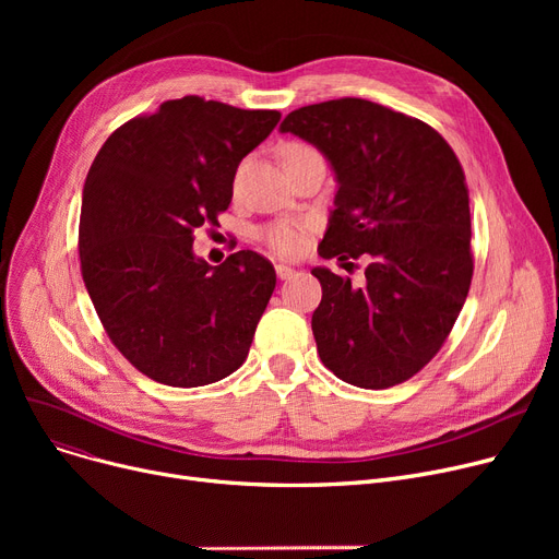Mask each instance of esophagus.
Here are the masks:
<instances>
[{"label":"esophagus","instance_id":"1","mask_svg":"<svg viewBox=\"0 0 559 559\" xmlns=\"http://www.w3.org/2000/svg\"><path fill=\"white\" fill-rule=\"evenodd\" d=\"M292 274H295V267H289V264H283V262L276 264V276L278 278H289Z\"/></svg>","mask_w":559,"mask_h":559}]
</instances>
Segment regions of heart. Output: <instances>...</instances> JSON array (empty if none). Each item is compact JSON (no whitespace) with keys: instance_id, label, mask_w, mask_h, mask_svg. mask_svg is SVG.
Listing matches in <instances>:
<instances>
[{"instance_id":"1","label":"heart","mask_w":559,"mask_h":559,"mask_svg":"<svg viewBox=\"0 0 559 559\" xmlns=\"http://www.w3.org/2000/svg\"><path fill=\"white\" fill-rule=\"evenodd\" d=\"M310 150L312 146H308L304 142H287L281 150L283 165H287L292 158H297ZM314 226H317V222L312 217L276 219V222L264 224L258 230V238L278 255H297L306 245V233L312 230Z\"/></svg>"}]
</instances>
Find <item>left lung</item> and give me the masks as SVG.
<instances>
[{"instance_id":"obj_1","label":"left lung","mask_w":559,"mask_h":559,"mask_svg":"<svg viewBox=\"0 0 559 559\" xmlns=\"http://www.w3.org/2000/svg\"><path fill=\"white\" fill-rule=\"evenodd\" d=\"M281 133L314 144L335 171L319 255L369 260L362 287L312 270L321 283L312 312L319 358L348 385L405 383L442 348L472 287L462 165L426 122L358 97L292 110Z\"/></svg>"}]
</instances>
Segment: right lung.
<instances>
[{
  "instance_id": "right-lung-1",
  "label": "right lung",
  "mask_w": 559,
  "mask_h": 559,
  "mask_svg": "<svg viewBox=\"0 0 559 559\" xmlns=\"http://www.w3.org/2000/svg\"><path fill=\"white\" fill-rule=\"evenodd\" d=\"M278 120V110L169 99L115 129L87 171L83 283L110 342L156 383L211 385L249 356L274 264L245 249L211 267L192 242L228 209L240 160Z\"/></svg>"
}]
</instances>
